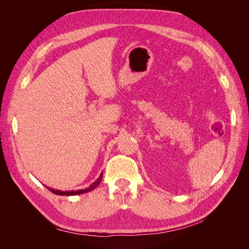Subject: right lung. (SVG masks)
Masks as SVG:
<instances>
[{
	"label": "right lung",
	"instance_id": "add662e5",
	"mask_svg": "<svg viewBox=\"0 0 249 249\" xmlns=\"http://www.w3.org/2000/svg\"><path fill=\"white\" fill-rule=\"evenodd\" d=\"M102 178H103V172L101 173V176L99 177V178H97L94 183H92L91 185H90L88 188H86V189H81V190H76V191H60V190H56V189H53V188H50V187H47L48 189L50 191H52L53 193H55L57 195H66V196H71V195H78V194H82V193H86V192H89L91 191L93 189H95V188L100 185V183L102 182Z\"/></svg>",
	"mask_w": 249,
	"mask_h": 249
}]
</instances>
